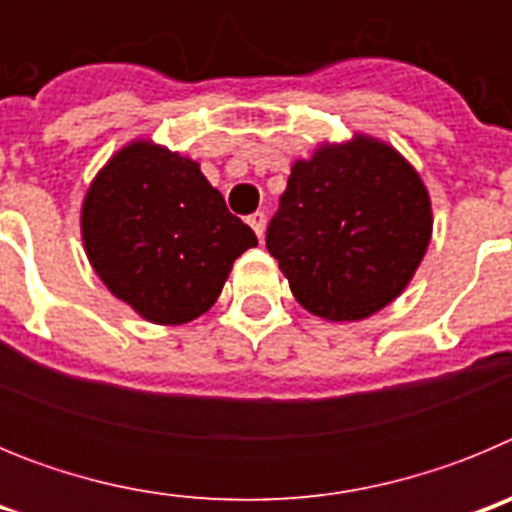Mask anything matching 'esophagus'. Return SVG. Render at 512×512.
<instances>
[{"label": "esophagus", "mask_w": 512, "mask_h": 512, "mask_svg": "<svg viewBox=\"0 0 512 512\" xmlns=\"http://www.w3.org/2000/svg\"><path fill=\"white\" fill-rule=\"evenodd\" d=\"M248 225H251L253 233L259 235V241H261V238H264V228H266L264 212H253V215H248Z\"/></svg>", "instance_id": "34e87169"}]
</instances>
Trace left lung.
Wrapping results in <instances>:
<instances>
[{
  "label": "left lung",
  "mask_w": 512,
  "mask_h": 512,
  "mask_svg": "<svg viewBox=\"0 0 512 512\" xmlns=\"http://www.w3.org/2000/svg\"><path fill=\"white\" fill-rule=\"evenodd\" d=\"M431 235L415 166L387 140L354 133L292 164L266 248L307 312L354 323L405 292Z\"/></svg>",
  "instance_id": "1"
}]
</instances>
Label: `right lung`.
<instances>
[{"mask_svg": "<svg viewBox=\"0 0 512 512\" xmlns=\"http://www.w3.org/2000/svg\"><path fill=\"white\" fill-rule=\"evenodd\" d=\"M81 241L117 300L156 325L215 305L256 235L189 156L133 138L97 171L81 202Z\"/></svg>", "mask_w": 512, "mask_h": 512, "instance_id": "1", "label": "right lung"}]
</instances>
